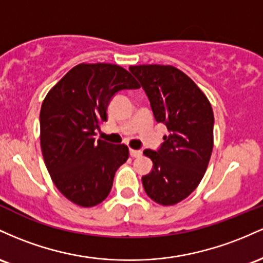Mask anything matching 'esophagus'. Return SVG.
<instances>
[{
  "mask_svg": "<svg viewBox=\"0 0 263 263\" xmlns=\"http://www.w3.org/2000/svg\"><path fill=\"white\" fill-rule=\"evenodd\" d=\"M140 155H141L140 150L130 149V156H132V158H138V156H140Z\"/></svg>",
  "mask_w": 263,
  "mask_h": 263,
  "instance_id": "esophagus-1",
  "label": "esophagus"
}]
</instances>
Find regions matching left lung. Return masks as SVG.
<instances>
[{
	"mask_svg": "<svg viewBox=\"0 0 263 263\" xmlns=\"http://www.w3.org/2000/svg\"><path fill=\"white\" fill-rule=\"evenodd\" d=\"M129 70L150 100L156 122L170 134L158 152L146 149L152 173L143 176L147 196L164 206L175 205L199 186L214 147V111L193 79L174 66L140 64Z\"/></svg>",
	"mask_w": 263,
	"mask_h": 263,
	"instance_id": "8db88e82",
	"label": "left lung"
}]
</instances>
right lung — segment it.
<instances>
[{"label": "right lung", "instance_id": "1", "mask_svg": "<svg viewBox=\"0 0 263 263\" xmlns=\"http://www.w3.org/2000/svg\"><path fill=\"white\" fill-rule=\"evenodd\" d=\"M139 83L118 64L81 63L47 93L40 113L41 149L55 187L69 201L92 208L104 201L116 171L129 158L124 144L96 140L111 97Z\"/></svg>", "mask_w": 263, "mask_h": 263}]
</instances>
